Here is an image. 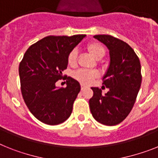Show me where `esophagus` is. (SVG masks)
I'll list each match as a JSON object with an SVG mask.
<instances>
[{
	"instance_id": "34e87169",
	"label": "esophagus",
	"mask_w": 158,
	"mask_h": 158,
	"mask_svg": "<svg viewBox=\"0 0 158 158\" xmlns=\"http://www.w3.org/2000/svg\"><path fill=\"white\" fill-rule=\"evenodd\" d=\"M81 89H84L85 86L84 85H81Z\"/></svg>"
}]
</instances>
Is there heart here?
I'll list each match as a JSON object with an SVG mask.
<instances>
[{"label":"heart","mask_w":158,"mask_h":158,"mask_svg":"<svg viewBox=\"0 0 158 158\" xmlns=\"http://www.w3.org/2000/svg\"><path fill=\"white\" fill-rule=\"evenodd\" d=\"M86 49L91 56H93L96 60H100L105 56L106 48L103 44L99 42H90L86 45ZM68 64L71 67H74L77 65V50H72L67 58ZM99 76V73L96 71H89V70L81 69L73 73V77L75 79L79 81L84 84H89Z\"/></svg>","instance_id":"1"}]
</instances>
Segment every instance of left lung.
<instances>
[{"label": "left lung", "mask_w": 158, "mask_h": 158, "mask_svg": "<svg viewBox=\"0 0 158 158\" xmlns=\"http://www.w3.org/2000/svg\"><path fill=\"white\" fill-rule=\"evenodd\" d=\"M109 49L110 64L102 84L109 91L92 87L93 97L89 103L91 114L100 123L114 126L126 118L133 107L141 85L140 60L134 50L122 40L108 35H94Z\"/></svg>", "instance_id": "8db88e82"}]
</instances>
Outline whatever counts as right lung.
<instances>
[{"label": "right lung", "instance_id": "obj_1", "mask_svg": "<svg viewBox=\"0 0 158 158\" xmlns=\"http://www.w3.org/2000/svg\"><path fill=\"white\" fill-rule=\"evenodd\" d=\"M85 35L47 36L31 45L19 64L21 91L35 118L48 125L64 122L81 90L80 83L68 77L67 86L57 88L67 69L68 55Z\"/></svg>", "mask_w": 158, "mask_h": 158}]
</instances>
